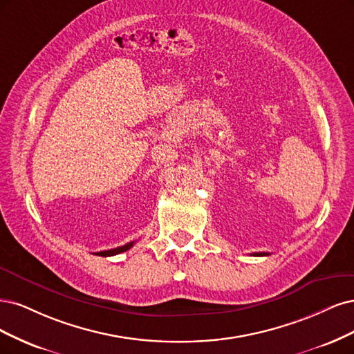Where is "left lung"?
<instances>
[{
	"mask_svg": "<svg viewBox=\"0 0 354 354\" xmlns=\"http://www.w3.org/2000/svg\"><path fill=\"white\" fill-rule=\"evenodd\" d=\"M269 253H254V256H268Z\"/></svg>",
	"mask_w": 354,
	"mask_h": 354,
	"instance_id": "obj_1",
	"label": "left lung"
}]
</instances>
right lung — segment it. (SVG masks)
<instances>
[{
  "label": "right lung",
  "mask_w": 354,
  "mask_h": 354,
  "mask_svg": "<svg viewBox=\"0 0 354 354\" xmlns=\"http://www.w3.org/2000/svg\"><path fill=\"white\" fill-rule=\"evenodd\" d=\"M135 244V241L132 243H128L124 244L122 247H116V248H111V250H104V252H98V253H94L95 256H102V257H110V256H116V254H120L123 252H128V250Z\"/></svg>",
  "instance_id": "1"
}]
</instances>
